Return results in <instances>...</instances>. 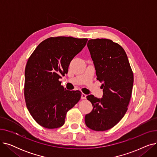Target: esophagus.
<instances>
[{"label": "esophagus", "instance_id": "1", "mask_svg": "<svg viewBox=\"0 0 157 157\" xmlns=\"http://www.w3.org/2000/svg\"><path fill=\"white\" fill-rule=\"evenodd\" d=\"M86 95L83 94V93H82V94H81V98H82V99H86Z\"/></svg>", "mask_w": 157, "mask_h": 157}]
</instances>
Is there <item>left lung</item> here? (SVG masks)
<instances>
[{
  "instance_id": "8db88e82",
  "label": "left lung",
  "mask_w": 157,
  "mask_h": 157,
  "mask_svg": "<svg viewBox=\"0 0 157 157\" xmlns=\"http://www.w3.org/2000/svg\"><path fill=\"white\" fill-rule=\"evenodd\" d=\"M94 61L97 79L102 82L103 96L86 97L92 104L91 113L86 114V126L95 131L109 130L116 125L126 113L131 98L134 74L123 48L111 39L88 41Z\"/></svg>"
}]
</instances>
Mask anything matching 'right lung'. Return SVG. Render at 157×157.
<instances>
[{
    "instance_id": "add662e5",
    "label": "right lung",
    "mask_w": 157,
    "mask_h": 157,
    "mask_svg": "<svg viewBox=\"0 0 157 157\" xmlns=\"http://www.w3.org/2000/svg\"><path fill=\"white\" fill-rule=\"evenodd\" d=\"M88 39L51 37L42 41L29 58L25 70L24 96L27 108L39 125L62 127L67 111L80 100L79 90L69 91L59 79L68 72L73 58Z\"/></svg>"
}]
</instances>
